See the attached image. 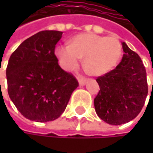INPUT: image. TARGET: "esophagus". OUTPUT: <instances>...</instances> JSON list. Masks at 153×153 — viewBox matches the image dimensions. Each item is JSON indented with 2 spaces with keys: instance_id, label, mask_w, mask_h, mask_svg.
Wrapping results in <instances>:
<instances>
[{
  "instance_id": "1",
  "label": "esophagus",
  "mask_w": 153,
  "mask_h": 153,
  "mask_svg": "<svg viewBox=\"0 0 153 153\" xmlns=\"http://www.w3.org/2000/svg\"><path fill=\"white\" fill-rule=\"evenodd\" d=\"M86 82H87V79H86L84 77H79V85H80V86L85 85V84H86Z\"/></svg>"
}]
</instances>
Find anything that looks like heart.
<instances>
[{"label":"heart","mask_w":153,"mask_h":153,"mask_svg":"<svg viewBox=\"0 0 153 153\" xmlns=\"http://www.w3.org/2000/svg\"><path fill=\"white\" fill-rule=\"evenodd\" d=\"M121 53L122 47L117 38L92 33L77 35L71 45H61L56 50L60 65L64 69H74L80 57H84L86 70L97 76L111 71L119 63Z\"/></svg>","instance_id":"b5f03b06"}]
</instances>
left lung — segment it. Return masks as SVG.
I'll return each mask as SVG.
<instances>
[{"mask_svg":"<svg viewBox=\"0 0 153 153\" xmlns=\"http://www.w3.org/2000/svg\"><path fill=\"white\" fill-rule=\"evenodd\" d=\"M121 62L97 78L100 90L94 99L98 117L111 125L129 122L140 113L148 94L145 67L140 56L122 42Z\"/></svg>","mask_w":153,"mask_h":153,"instance_id":"obj_1","label":"left lung"}]
</instances>
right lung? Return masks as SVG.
Wrapping results in <instances>:
<instances>
[{
    "label": "right lung",
    "mask_w": 153,
    "mask_h": 153,
    "mask_svg": "<svg viewBox=\"0 0 153 153\" xmlns=\"http://www.w3.org/2000/svg\"><path fill=\"white\" fill-rule=\"evenodd\" d=\"M62 32L42 31L24 41L11 54L6 69L8 93L19 112L37 122L52 121L65 110L79 86L55 55Z\"/></svg>",
    "instance_id": "add662e5"
}]
</instances>
